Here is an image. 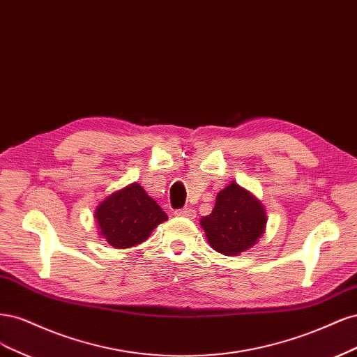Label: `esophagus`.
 Instances as JSON below:
<instances>
[{"mask_svg":"<svg viewBox=\"0 0 357 357\" xmlns=\"http://www.w3.org/2000/svg\"><path fill=\"white\" fill-rule=\"evenodd\" d=\"M175 215L176 216H183V218H190V220H194V218H195V211L192 208H190V206H187V208H182V209L175 211Z\"/></svg>","mask_w":357,"mask_h":357,"instance_id":"34e87169","label":"esophagus"}]
</instances>
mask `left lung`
Instances as JSON below:
<instances>
[{"label":"left lung","instance_id":"obj_1","mask_svg":"<svg viewBox=\"0 0 357 357\" xmlns=\"http://www.w3.org/2000/svg\"><path fill=\"white\" fill-rule=\"evenodd\" d=\"M200 224L209 245L229 257L257 243L266 228L267 215L254 195L233 182L218 192L212 213L202 218Z\"/></svg>","mask_w":357,"mask_h":357}]
</instances>
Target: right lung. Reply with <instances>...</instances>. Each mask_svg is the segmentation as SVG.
<instances>
[{
    "label": "right lung",
    "mask_w": 357,
    "mask_h": 357,
    "mask_svg": "<svg viewBox=\"0 0 357 357\" xmlns=\"http://www.w3.org/2000/svg\"><path fill=\"white\" fill-rule=\"evenodd\" d=\"M100 236L114 248H132L145 241L153 229L167 220L166 212L137 182L116 191L95 212Z\"/></svg>",
    "instance_id": "1"
}]
</instances>
